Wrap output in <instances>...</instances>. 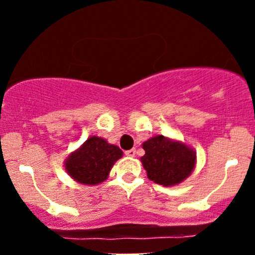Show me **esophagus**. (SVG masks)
Returning <instances> with one entry per match:
<instances>
[{"instance_id":"esophagus-1","label":"esophagus","mask_w":255,"mask_h":255,"mask_svg":"<svg viewBox=\"0 0 255 255\" xmlns=\"http://www.w3.org/2000/svg\"><path fill=\"white\" fill-rule=\"evenodd\" d=\"M125 154L127 156H134L135 155V149H129V150H126Z\"/></svg>"}]
</instances>
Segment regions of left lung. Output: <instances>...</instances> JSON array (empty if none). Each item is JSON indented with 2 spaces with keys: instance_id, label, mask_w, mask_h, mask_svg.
Segmentation results:
<instances>
[{
  "instance_id": "obj_1",
  "label": "left lung",
  "mask_w": 255,
  "mask_h": 255,
  "mask_svg": "<svg viewBox=\"0 0 255 255\" xmlns=\"http://www.w3.org/2000/svg\"><path fill=\"white\" fill-rule=\"evenodd\" d=\"M145 154L140 158L146 175L164 186H173L186 179L195 166L194 150L179 142L156 135L143 143Z\"/></svg>"
}]
</instances>
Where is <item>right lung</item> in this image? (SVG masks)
<instances>
[{
  "label": "right lung",
  "mask_w": 255,
  "mask_h": 255,
  "mask_svg": "<svg viewBox=\"0 0 255 255\" xmlns=\"http://www.w3.org/2000/svg\"><path fill=\"white\" fill-rule=\"evenodd\" d=\"M117 145L91 137L68 158L65 168L74 180L84 185H97L107 179L113 164L122 156Z\"/></svg>",
  "instance_id": "1"
}]
</instances>
